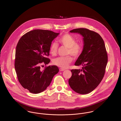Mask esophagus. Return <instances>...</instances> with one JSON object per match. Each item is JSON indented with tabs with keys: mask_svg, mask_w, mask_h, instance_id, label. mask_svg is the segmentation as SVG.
I'll return each mask as SVG.
<instances>
[{
	"mask_svg": "<svg viewBox=\"0 0 121 121\" xmlns=\"http://www.w3.org/2000/svg\"><path fill=\"white\" fill-rule=\"evenodd\" d=\"M65 70V69H59L60 71V72H62V71H64Z\"/></svg>",
	"mask_w": 121,
	"mask_h": 121,
	"instance_id": "esophagus-1",
	"label": "esophagus"
}]
</instances>
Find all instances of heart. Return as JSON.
I'll use <instances>...</instances> for the list:
<instances>
[{"label": "heart", "mask_w": 121, "mask_h": 121, "mask_svg": "<svg viewBox=\"0 0 121 121\" xmlns=\"http://www.w3.org/2000/svg\"><path fill=\"white\" fill-rule=\"evenodd\" d=\"M59 42L68 48V53L74 57H78L82 50V47L81 44L76 43L75 38L69 34H65L59 39ZM58 44L56 42H52L50 46V52L52 55H55L57 51ZM73 59L70 56L66 57H59L53 60L54 65L60 68L66 69L72 61Z\"/></svg>", "instance_id": "b5f03b06"}]
</instances>
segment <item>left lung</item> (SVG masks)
Segmentation results:
<instances>
[{
  "label": "left lung",
  "mask_w": 121,
  "mask_h": 121,
  "mask_svg": "<svg viewBox=\"0 0 121 121\" xmlns=\"http://www.w3.org/2000/svg\"><path fill=\"white\" fill-rule=\"evenodd\" d=\"M83 37V50L74 64L82 66V69H72L69 80L71 88L80 94L94 90L104 78L108 62V55L104 40L98 34L86 28L74 29L70 31Z\"/></svg>",
  "instance_id": "8db88e82"
}]
</instances>
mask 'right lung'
Instances as JSON below:
<instances>
[{
  "instance_id": "right-lung-1",
  "label": "right lung",
  "mask_w": 121,
  "mask_h": 121,
  "mask_svg": "<svg viewBox=\"0 0 121 121\" xmlns=\"http://www.w3.org/2000/svg\"><path fill=\"white\" fill-rule=\"evenodd\" d=\"M59 34L51 31L34 30L23 35L17 43L15 60L17 79L22 86L32 93L46 90L59 72L56 66L41 70L40 65L50 62L45 56L49 55L52 41Z\"/></svg>"
}]
</instances>
